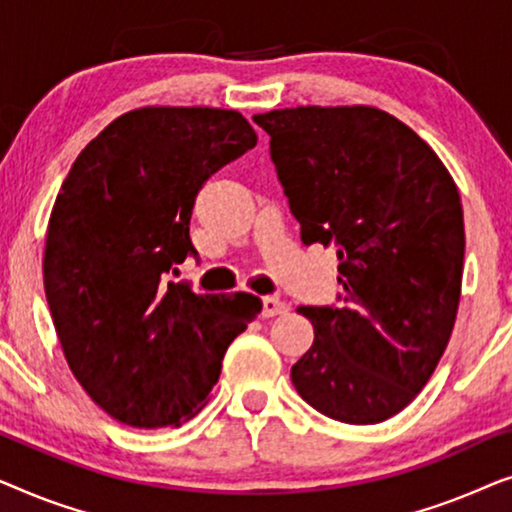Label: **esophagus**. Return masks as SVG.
<instances>
[{"instance_id":"obj_1","label":"esophagus","mask_w":512,"mask_h":512,"mask_svg":"<svg viewBox=\"0 0 512 512\" xmlns=\"http://www.w3.org/2000/svg\"><path fill=\"white\" fill-rule=\"evenodd\" d=\"M289 307H286L284 300H279L275 296H265L263 298V317H277V314H284Z\"/></svg>"}]
</instances>
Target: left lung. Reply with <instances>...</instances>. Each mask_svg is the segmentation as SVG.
<instances>
[{
  "mask_svg": "<svg viewBox=\"0 0 512 512\" xmlns=\"http://www.w3.org/2000/svg\"><path fill=\"white\" fill-rule=\"evenodd\" d=\"M303 244L338 254L340 305L298 307L314 342L291 382L321 415L377 424L436 370L461 296L464 209L436 151L375 107L256 114Z\"/></svg>",
  "mask_w": 512,
  "mask_h": 512,
  "instance_id": "obj_1",
  "label": "left lung"
}]
</instances>
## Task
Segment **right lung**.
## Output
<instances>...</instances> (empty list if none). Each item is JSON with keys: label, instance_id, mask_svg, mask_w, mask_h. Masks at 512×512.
I'll return each instance as SVG.
<instances>
[{"label": "right lung", "instance_id": "right-lung-1", "mask_svg": "<svg viewBox=\"0 0 512 512\" xmlns=\"http://www.w3.org/2000/svg\"><path fill=\"white\" fill-rule=\"evenodd\" d=\"M240 111L142 107L111 121L55 198L44 289L62 352L86 394L137 429L200 412L230 342L261 312L251 293L165 279L193 249L205 181L256 146Z\"/></svg>", "mask_w": 512, "mask_h": 512}]
</instances>
